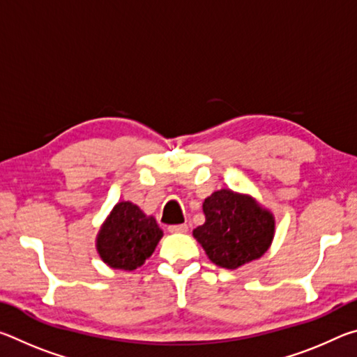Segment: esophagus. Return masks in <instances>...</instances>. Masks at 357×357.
Listing matches in <instances>:
<instances>
[{
    "instance_id": "obj_1",
    "label": "esophagus",
    "mask_w": 357,
    "mask_h": 357,
    "mask_svg": "<svg viewBox=\"0 0 357 357\" xmlns=\"http://www.w3.org/2000/svg\"><path fill=\"white\" fill-rule=\"evenodd\" d=\"M187 229H189L187 223H179V225L168 227V231H170V233H187Z\"/></svg>"
}]
</instances>
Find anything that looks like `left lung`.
Segmentation results:
<instances>
[{
    "instance_id": "1",
    "label": "left lung",
    "mask_w": 357,
    "mask_h": 357,
    "mask_svg": "<svg viewBox=\"0 0 357 357\" xmlns=\"http://www.w3.org/2000/svg\"><path fill=\"white\" fill-rule=\"evenodd\" d=\"M206 222L193 229V238L214 264L225 269L258 259L274 238L275 220L250 195L220 189L203 203Z\"/></svg>"
}]
</instances>
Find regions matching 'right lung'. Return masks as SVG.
Here are the masks:
<instances>
[{
	"label": "right lung",
	"instance_id": "add662e5",
	"mask_svg": "<svg viewBox=\"0 0 357 357\" xmlns=\"http://www.w3.org/2000/svg\"><path fill=\"white\" fill-rule=\"evenodd\" d=\"M162 234L153 215L134 203L121 202L99 229L96 247L110 268L134 271L153 255Z\"/></svg>",
	"mask_w": 357,
	"mask_h": 357
}]
</instances>
